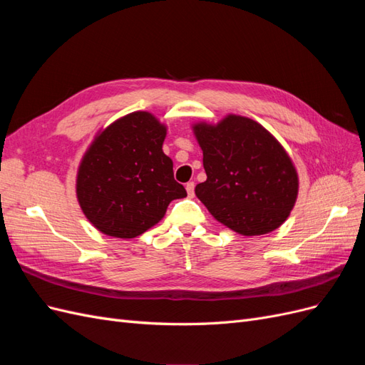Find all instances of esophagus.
<instances>
[{"label":"esophagus","instance_id":"1","mask_svg":"<svg viewBox=\"0 0 365 365\" xmlns=\"http://www.w3.org/2000/svg\"><path fill=\"white\" fill-rule=\"evenodd\" d=\"M185 190H187V195H189L190 197H193L195 196V182L193 181L187 182L185 184Z\"/></svg>","mask_w":365,"mask_h":365}]
</instances>
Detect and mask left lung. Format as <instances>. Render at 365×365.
Masks as SVG:
<instances>
[{
	"mask_svg": "<svg viewBox=\"0 0 365 365\" xmlns=\"http://www.w3.org/2000/svg\"><path fill=\"white\" fill-rule=\"evenodd\" d=\"M207 181L195 193L220 224L244 236L267 235L288 219L298 175L280 143L257 121L230 114L196 123Z\"/></svg>",
	"mask_w": 365,
	"mask_h": 365,
	"instance_id": "left-lung-1",
	"label": "left lung"
}]
</instances>
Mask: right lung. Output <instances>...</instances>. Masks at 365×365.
I'll return each mask as SVG.
<instances>
[{
    "label": "right lung",
    "instance_id": "obj_1",
    "mask_svg": "<svg viewBox=\"0 0 365 365\" xmlns=\"http://www.w3.org/2000/svg\"><path fill=\"white\" fill-rule=\"evenodd\" d=\"M165 126L137 111L98 132L79 165L77 201L103 235L132 239L164 217L173 200L187 196L163 152Z\"/></svg>",
    "mask_w": 365,
    "mask_h": 365
}]
</instances>
